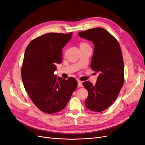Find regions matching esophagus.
<instances>
[{
  "mask_svg": "<svg viewBox=\"0 0 145 145\" xmlns=\"http://www.w3.org/2000/svg\"><path fill=\"white\" fill-rule=\"evenodd\" d=\"M78 87H83V85H82V82L80 80H78Z\"/></svg>",
  "mask_w": 145,
  "mask_h": 145,
  "instance_id": "1",
  "label": "esophagus"
}]
</instances>
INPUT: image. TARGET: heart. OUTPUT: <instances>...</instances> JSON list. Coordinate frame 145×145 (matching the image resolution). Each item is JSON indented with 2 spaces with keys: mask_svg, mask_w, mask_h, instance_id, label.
<instances>
[{
  "mask_svg": "<svg viewBox=\"0 0 145 145\" xmlns=\"http://www.w3.org/2000/svg\"><path fill=\"white\" fill-rule=\"evenodd\" d=\"M88 45V44H87V43H84V42L80 43V45Z\"/></svg>",
  "mask_w": 145,
  "mask_h": 145,
  "instance_id": "heart-1",
  "label": "heart"
}]
</instances>
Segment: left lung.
<instances>
[{
    "label": "left lung",
    "instance_id": "left-lung-1",
    "mask_svg": "<svg viewBox=\"0 0 145 145\" xmlns=\"http://www.w3.org/2000/svg\"><path fill=\"white\" fill-rule=\"evenodd\" d=\"M78 34L93 42L94 55L90 67L99 74L95 85L89 81L83 82L88 91L86 107L94 112L103 111L116 100L124 83L121 48L117 39L104 28L89 29Z\"/></svg>",
    "mask_w": 145,
    "mask_h": 145
}]
</instances>
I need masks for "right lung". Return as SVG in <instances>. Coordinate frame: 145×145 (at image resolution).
<instances>
[{
    "label": "right lung",
    "instance_id": "1",
    "mask_svg": "<svg viewBox=\"0 0 145 145\" xmlns=\"http://www.w3.org/2000/svg\"><path fill=\"white\" fill-rule=\"evenodd\" d=\"M72 33H50L36 38L27 46L21 69L24 88L33 103L42 112L62 110L77 86L73 77L68 80L54 74L56 63L62 62V48Z\"/></svg>",
    "mask_w": 145,
    "mask_h": 145
}]
</instances>
